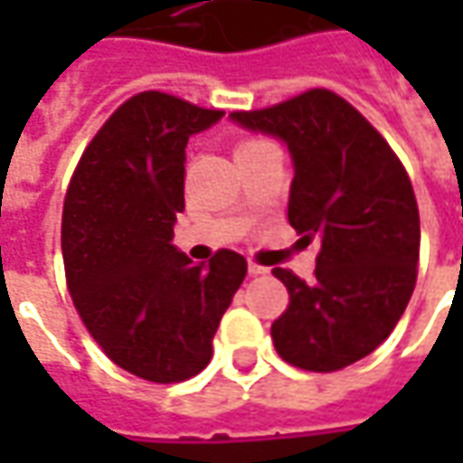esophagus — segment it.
<instances>
[{
	"label": "esophagus",
	"mask_w": 463,
	"mask_h": 463,
	"mask_svg": "<svg viewBox=\"0 0 463 463\" xmlns=\"http://www.w3.org/2000/svg\"><path fill=\"white\" fill-rule=\"evenodd\" d=\"M247 273H250V276H268L270 270H268V268H262V265H258V262H250V265H247Z\"/></svg>",
	"instance_id": "esophagus-1"
}]
</instances>
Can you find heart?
<instances>
[{"instance_id":"obj_1","label":"heart","mask_w":463,"mask_h":463,"mask_svg":"<svg viewBox=\"0 0 463 463\" xmlns=\"http://www.w3.org/2000/svg\"><path fill=\"white\" fill-rule=\"evenodd\" d=\"M247 144H252V141H244V144H241V146H247Z\"/></svg>"}]
</instances>
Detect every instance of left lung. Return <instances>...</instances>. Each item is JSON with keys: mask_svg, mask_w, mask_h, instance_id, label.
<instances>
[{"mask_svg": "<svg viewBox=\"0 0 463 463\" xmlns=\"http://www.w3.org/2000/svg\"><path fill=\"white\" fill-rule=\"evenodd\" d=\"M229 120L288 146V223L322 241L311 283L273 270L291 296L270 327L278 355L322 373L361 361L397 327L418 280L420 213L402 162L329 90Z\"/></svg>", "mask_w": 463, "mask_h": 463, "instance_id": "left-lung-1", "label": "left lung"}]
</instances>
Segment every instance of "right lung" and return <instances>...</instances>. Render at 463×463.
<instances>
[{
	"mask_svg": "<svg viewBox=\"0 0 463 463\" xmlns=\"http://www.w3.org/2000/svg\"><path fill=\"white\" fill-rule=\"evenodd\" d=\"M222 118L165 92L136 95L84 149L63 201L71 301L108 358L146 382L203 371L247 276L232 250L193 265L172 244L185 211L187 138Z\"/></svg>",
	"mask_w": 463,
	"mask_h": 463,
	"instance_id": "obj_1",
	"label": "right lung"
}]
</instances>
